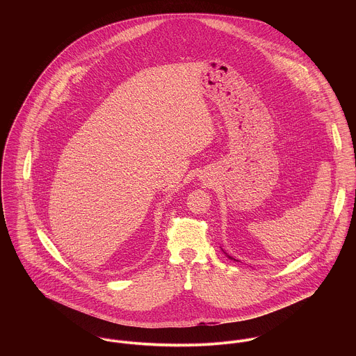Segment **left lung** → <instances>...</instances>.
Here are the masks:
<instances>
[{"instance_id":"8db88e82","label":"left lung","mask_w":356,"mask_h":356,"mask_svg":"<svg viewBox=\"0 0 356 356\" xmlns=\"http://www.w3.org/2000/svg\"><path fill=\"white\" fill-rule=\"evenodd\" d=\"M223 252H225V251H223ZM225 254H226V256H227V257H229V259H232V260H234V261H236V259H234V257H232V256H230V254H226V252H225ZM237 261H240V260H237Z\"/></svg>"}]
</instances>
